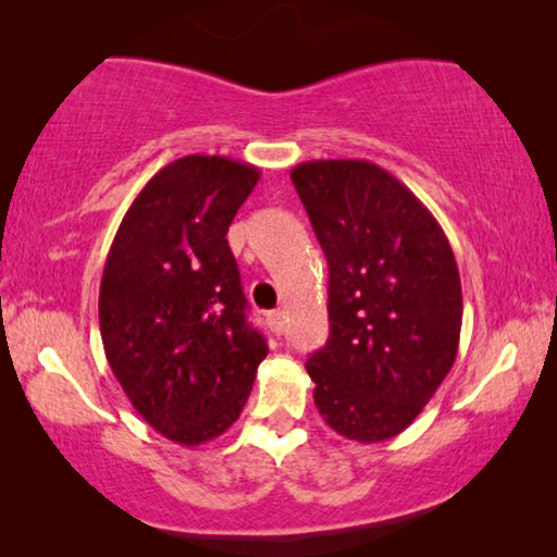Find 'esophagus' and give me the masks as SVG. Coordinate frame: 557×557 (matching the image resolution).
<instances>
[{"label":"esophagus","mask_w":557,"mask_h":557,"mask_svg":"<svg viewBox=\"0 0 557 557\" xmlns=\"http://www.w3.org/2000/svg\"><path fill=\"white\" fill-rule=\"evenodd\" d=\"M269 324L276 334H284V330H286V314H284V311H281V309L273 311V314L269 317Z\"/></svg>","instance_id":"34e87169"}]
</instances>
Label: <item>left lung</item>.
<instances>
[{"instance_id":"obj_1","label":"left lung","mask_w":557,"mask_h":557,"mask_svg":"<svg viewBox=\"0 0 557 557\" xmlns=\"http://www.w3.org/2000/svg\"><path fill=\"white\" fill-rule=\"evenodd\" d=\"M292 182L330 265V339L307 362L314 403L339 436L387 441L416 421L459 352L454 250L383 166L314 159Z\"/></svg>"}]
</instances>
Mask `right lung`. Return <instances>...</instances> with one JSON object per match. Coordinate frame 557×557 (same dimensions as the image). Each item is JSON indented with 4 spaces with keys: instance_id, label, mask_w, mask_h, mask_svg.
Listing matches in <instances>:
<instances>
[{
    "instance_id": "right-lung-1",
    "label": "right lung",
    "mask_w": 557,
    "mask_h": 557,
    "mask_svg": "<svg viewBox=\"0 0 557 557\" xmlns=\"http://www.w3.org/2000/svg\"><path fill=\"white\" fill-rule=\"evenodd\" d=\"M258 180L231 157L174 159L136 195L103 265L106 360L136 413L187 448L238 421L269 355L225 238Z\"/></svg>"
}]
</instances>
